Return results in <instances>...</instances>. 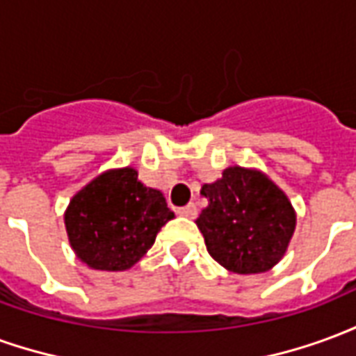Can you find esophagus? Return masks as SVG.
Returning <instances> with one entry per match:
<instances>
[{"mask_svg": "<svg viewBox=\"0 0 356 356\" xmlns=\"http://www.w3.org/2000/svg\"><path fill=\"white\" fill-rule=\"evenodd\" d=\"M177 213L179 216L191 217V219H193V217H196V213H198V209H196V206L191 202V204H186V206H183V208H179Z\"/></svg>", "mask_w": 356, "mask_h": 356, "instance_id": "34e87169", "label": "esophagus"}]
</instances>
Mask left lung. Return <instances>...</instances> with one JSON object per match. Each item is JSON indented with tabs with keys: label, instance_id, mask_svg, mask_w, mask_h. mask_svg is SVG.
<instances>
[{
	"label": "left lung",
	"instance_id": "left-lung-1",
	"mask_svg": "<svg viewBox=\"0 0 356 356\" xmlns=\"http://www.w3.org/2000/svg\"><path fill=\"white\" fill-rule=\"evenodd\" d=\"M208 208L196 219L209 255L238 275L265 273L282 259L296 229V213L278 186L259 171L227 168L204 185Z\"/></svg>",
	"mask_w": 356,
	"mask_h": 356
}]
</instances>
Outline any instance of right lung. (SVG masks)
Returning <instances> with one entry per match:
<instances>
[{"instance_id":"right-lung-1","label":"right lung","mask_w":356,"mask_h":356,"mask_svg":"<svg viewBox=\"0 0 356 356\" xmlns=\"http://www.w3.org/2000/svg\"><path fill=\"white\" fill-rule=\"evenodd\" d=\"M175 213L160 191L145 186L131 168L110 170L83 186L65 213L70 246L97 270H125L152 248Z\"/></svg>"}]
</instances>
